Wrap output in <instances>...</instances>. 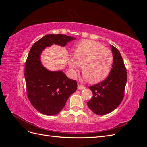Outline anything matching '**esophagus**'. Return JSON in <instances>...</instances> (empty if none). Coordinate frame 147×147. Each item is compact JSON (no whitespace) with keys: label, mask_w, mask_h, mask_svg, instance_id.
<instances>
[{"label":"esophagus","mask_w":147,"mask_h":147,"mask_svg":"<svg viewBox=\"0 0 147 147\" xmlns=\"http://www.w3.org/2000/svg\"><path fill=\"white\" fill-rule=\"evenodd\" d=\"M78 90H84V89H85V87L82 85V84H78Z\"/></svg>","instance_id":"obj_1"}]
</instances>
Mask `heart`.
<instances>
[{
	"label": "heart",
	"instance_id": "heart-1",
	"mask_svg": "<svg viewBox=\"0 0 147 147\" xmlns=\"http://www.w3.org/2000/svg\"><path fill=\"white\" fill-rule=\"evenodd\" d=\"M113 63V55L110 50L99 42L84 40L75 47L69 65L75 76L82 65L84 78L91 83H97L107 77Z\"/></svg>",
	"mask_w": 147,
	"mask_h": 147
}]
</instances>
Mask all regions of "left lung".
<instances>
[{
	"label": "left lung",
	"mask_w": 147,
	"mask_h": 147,
	"mask_svg": "<svg viewBox=\"0 0 147 147\" xmlns=\"http://www.w3.org/2000/svg\"><path fill=\"white\" fill-rule=\"evenodd\" d=\"M113 63L108 77L90 88L92 99L87 102L88 107L95 114L103 115L112 112L121 103L127 82V72L119 50L113 45Z\"/></svg>",
	"instance_id": "left-lung-1"
}]
</instances>
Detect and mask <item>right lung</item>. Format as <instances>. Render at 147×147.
<instances>
[{"instance_id": "1", "label": "right lung", "mask_w": 147, "mask_h": 147, "mask_svg": "<svg viewBox=\"0 0 147 147\" xmlns=\"http://www.w3.org/2000/svg\"><path fill=\"white\" fill-rule=\"evenodd\" d=\"M75 39L66 35L47 34L35 42L29 51L24 69L27 94L34 107L44 115L58 113L77 90V83L61 70L51 72L46 69L41 63V53L53 44L64 47Z\"/></svg>"}]
</instances>
